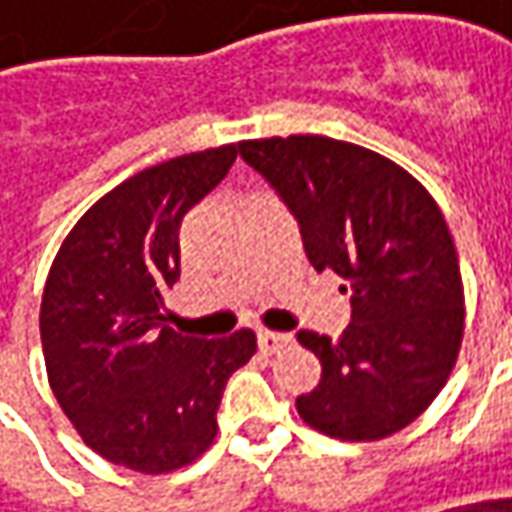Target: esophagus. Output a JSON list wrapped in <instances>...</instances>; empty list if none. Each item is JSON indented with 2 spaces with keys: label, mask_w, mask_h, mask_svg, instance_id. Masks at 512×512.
I'll use <instances>...</instances> for the list:
<instances>
[{
  "label": "esophagus",
  "mask_w": 512,
  "mask_h": 512,
  "mask_svg": "<svg viewBox=\"0 0 512 512\" xmlns=\"http://www.w3.org/2000/svg\"><path fill=\"white\" fill-rule=\"evenodd\" d=\"M289 342V336L286 333H275V330H257V345L263 353H275V350H281V347Z\"/></svg>",
  "instance_id": "1"
}]
</instances>
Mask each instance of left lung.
Wrapping results in <instances>:
<instances>
[{
    "instance_id": "8db88e82",
    "label": "left lung",
    "mask_w": 512,
    "mask_h": 512,
    "mask_svg": "<svg viewBox=\"0 0 512 512\" xmlns=\"http://www.w3.org/2000/svg\"><path fill=\"white\" fill-rule=\"evenodd\" d=\"M295 214L316 272H333L353 321L339 339L301 330L321 382L295 400L316 432L382 440L432 406L464 342V281L432 194L397 162L327 136L240 141Z\"/></svg>"
}]
</instances>
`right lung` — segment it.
Wrapping results in <instances>:
<instances>
[{"label":"right lung","mask_w":512,"mask_h":512,"mask_svg":"<svg viewBox=\"0 0 512 512\" xmlns=\"http://www.w3.org/2000/svg\"><path fill=\"white\" fill-rule=\"evenodd\" d=\"M234 159L237 144H223L130 176L77 220L48 269V385L83 443L133 472L194 464L217 437L228 376L257 350L252 330L194 339L165 324L182 217Z\"/></svg>","instance_id":"1"}]
</instances>
